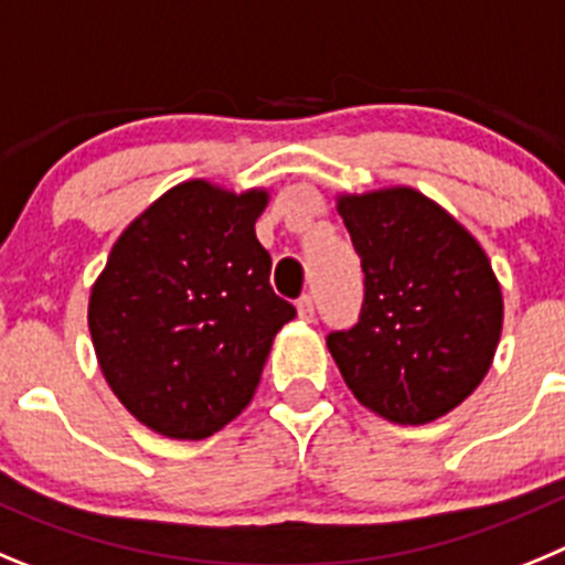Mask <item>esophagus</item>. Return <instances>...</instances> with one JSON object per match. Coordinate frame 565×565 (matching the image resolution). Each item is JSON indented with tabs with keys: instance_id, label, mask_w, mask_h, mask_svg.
<instances>
[{
	"instance_id": "1",
	"label": "esophagus",
	"mask_w": 565,
	"mask_h": 565,
	"mask_svg": "<svg viewBox=\"0 0 565 565\" xmlns=\"http://www.w3.org/2000/svg\"><path fill=\"white\" fill-rule=\"evenodd\" d=\"M298 318H301V320H312L315 318L312 295H301V298H298Z\"/></svg>"
}]
</instances>
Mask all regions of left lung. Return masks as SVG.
<instances>
[{"label":"left lung","mask_w":565,"mask_h":565,"mask_svg":"<svg viewBox=\"0 0 565 565\" xmlns=\"http://www.w3.org/2000/svg\"><path fill=\"white\" fill-rule=\"evenodd\" d=\"M363 267V307L327 345L365 408L425 425L484 380L504 301L479 242L414 188L340 196Z\"/></svg>","instance_id":"1"}]
</instances>
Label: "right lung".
<instances>
[{
	"instance_id": "1",
	"label": "right lung",
	"mask_w": 565,
	"mask_h": 565,
	"mask_svg": "<svg viewBox=\"0 0 565 565\" xmlns=\"http://www.w3.org/2000/svg\"><path fill=\"white\" fill-rule=\"evenodd\" d=\"M264 191L171 188L120 233L89 298L106 383L151 430L205 439L247 408L295 307L256 238Z\"/></svg>"
}]
</instances>
